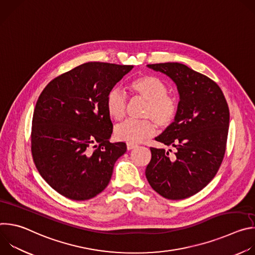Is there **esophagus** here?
Listing matches in <instances>:
<instances>
[{
  "mask_svg": "<svg viewBox=\"0 0 255 255\" xmlns=\"http://www.w3.org/2000/svg\"><path fill=\"white\" fill-rule=\"evenodd\" d=\"M135 147H137V144H134V143H127V149H128V150L134 149Z\"/></svg>",
  "mask_w": 255,
  "mask_h": 255,
  "instance_id": "esophagus-1",
  "label": "esophagus"
}]
</instances>
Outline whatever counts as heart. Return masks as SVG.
<instances>
[{
    "label": "heart",
    "mask_w": 255,
    "mask_h": 255,
    "mask_svg": "<svg viewBox=\"0 0 255 255\" xmlns=\"http://www.w3.org/2000/svg\"><path fill=\"white\" fill-rule=\"evenodd\" d=\"M130 89L136 97L147 101L142 117L145 120H127L115 127L117 140L127 143L141 142L153 135L155 125L158 129L168 128L178 112L177 101L167 95V86L153 76H142L133 80ZM127 99L123 91L113 88L106 96V109L112 119L119 121L126 114Z\"/></svg>",
    "instance_id": "heart-1"
}]
</instances>
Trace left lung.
<instances>
[{"label": "left lung", "mask_w": 255, "mask_h": 255, "mask_svg": "<svg viewBox=\"0 0 255 255\" xmlns=\"http://www.w3.org/2000/svg\"><path fill=\"white\" fill-rule=\"evenodd\" d=\"M168 76L179 94L174 122L156 141L176 150L150 147L145 175L151 188L168 200L199 193L216 175L224 158L229 108L220 87L210 78L178 62L148 64Z\"/></svg>", "instance_id": "1"}]
</instances>
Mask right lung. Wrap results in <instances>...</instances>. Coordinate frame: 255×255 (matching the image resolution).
<instances>
[{
    "mask_svg": "<svg viewBox=\"0 0 255 255\" xmlns=\"http://www.w3.org/2000/svg\"><path fill=\"white\" fill-rule=\"evenodd\" d=\"M132 68L87 62L53 79L40 94L32 119V157L40 175L61 196L90 200L110 181L127 146L109 141L113 124L106 96Z\"/></svg>",
    "mask_w": 255,
    "mask_h": 255,
    "instance_id": "obj_1",
    "label": "right lung"
}]
</instances>
